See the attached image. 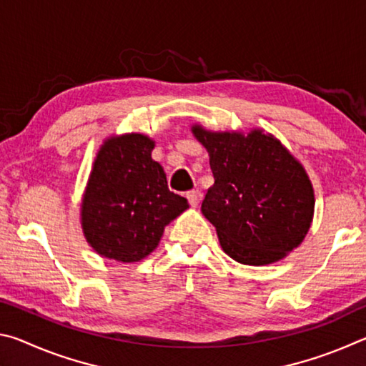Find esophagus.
<instances>
[{
	"label": "esophagus",
	"mask_w": 366,
	"mask_h": 366,
	"mask_svg": "<svg viewBox=\"0 0 366 366\" xmlns=\"http://www.w3.org/2000/svg\"><path fill=\"white\" fill-rule=\"evenodd\" d=\"M185 197H187L190 207H197L202 200V192L200 190H190V192H187V195H185Z\"/></svg>",
	"instance_id": "34e87169"
}]
</instances>
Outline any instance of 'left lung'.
I'll return each instance as SVG.
<instances>
[{"label": "left lung", "instance_id": "8db88e82", "mask_svg": "<svg viewBox=\"0 0 366 366\" xmlns=\"http://www.w3.org/2000/svg\"><path fill=\"white\" fill-rule=\"evenodd\" d=\"M209 154L214 184L202 213L229 257L244 264L274 263L305 237L315 197L305 169L272 135L192 129Z\"/></svg>", "mask_w": 366, "mask_h": 366}]
</instances>
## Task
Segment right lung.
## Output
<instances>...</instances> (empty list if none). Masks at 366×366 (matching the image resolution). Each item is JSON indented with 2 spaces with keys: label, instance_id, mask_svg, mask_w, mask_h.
Instances as JSON below:
<instances>
[{
  "label": "right lung",
  "instance_id": "add662e5",
  "mask_svg": "<svg viewBox=\"0 0 366 366\" xmlns=\"http://www.w3.org/2000/svg\"><path fill=\"white\" fill-rule=\"evenodd\" d=\"M153 140L142 134L104 142L82 203V227L102 257L132 263L152 253L164 226L189 208L168 189L166 172L152 159Z\"/></svg>",
  "mask_w": 366,
  "mask_h": 366
}]
</instances>
